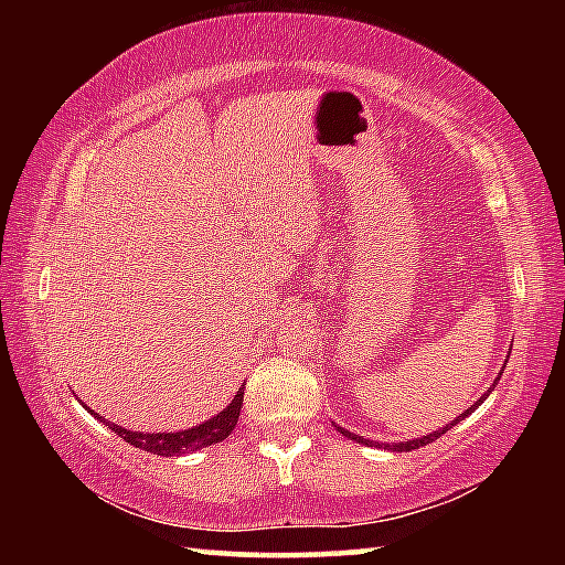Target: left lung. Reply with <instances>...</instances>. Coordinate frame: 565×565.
<instances>
[{"mask_svg":"<svg viewBox=\"0 0 565 565\" xmlns=\"http://www.w3.org/2000/svg\"><path fill=\"white\" fill-rule=\"evenodd\" d=\"M501 374H503V371H501ZM501 379V376H499ZM499 379H495L493 381V386L495 384H499ZM491 394V391H486V394L481 396V398H478L476 401V404L471 406V408H466L463 411V414L461 416H458L456 420H451V424H448V426H444V428H438V431H434V434H428V436H424V438H414V441H401V444H394V446H391V444H374V446H379V448H391V451H414V448H420V446H426V444H434L436 441V438L438 436H444L446 431H448V428H451V426H456L458 424V420H463L468 414H473V411H476V406H481L483 404V401H486V396H489ZM339 428V431L343 434V436H347V438H351V441H356V444H371V441H366V438H363V436H356V434H351V431H347V428H341V426H337Z\"/></svg>","mask_w":565,"mask_h":565,"instance_id":"left-lung-1","label":"left lung"}]
</instances>
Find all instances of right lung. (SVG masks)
Masks as SVG:
<instances>
[{"mask_svg":"<svg viewBox=\"0 0 565 565\" xmlns=\"http://www.w3.org/2000/svg\"><path fill=\"white\" fill-rule=\"evenodd\" d=\"M244 386L236 391L232 404H228L224 411H218L214 418H209V420H204V424H199L194 428H184V431H177V434L129 431V428H121L117 424H111V420H107L104 416L94 414L92 408H87V406H84V408H87L94 418L102 420V424H107L114 434L124 438V441L141 448V451H149V454H157V456H181V454H191V451H199V448H206L212 444L224 441V438L234 431L238 414H242Z\"/></svg>","mask_w":565,"mask_h":565,"instance_id":"add662e5","label":"right lung"}]
</instances>
